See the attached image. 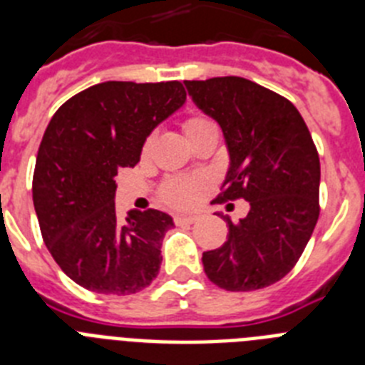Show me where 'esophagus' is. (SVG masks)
<instances>
[{
    "instance_id": "obj_1",
    "label": "esophagus",
    "mask_w": 365,
    "mask_h": 365,
    "mask_svg": "<svg viewBox=\"0 0 365 365\" xmlns=\"http://www.w3.org/2000/svg\"><path fill=\"white\" fill-rule=\"evenodd\" d=\"M197 215H192V214H177L175 217H173V221L177 222V225H182V222H186V225H192V222L197 221Z\"/></svg>"
}]
</instances>
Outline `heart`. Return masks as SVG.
<instances>
[{"instance_id": "b5f03b06", "label": "heart", "mask_w": 365, "mask_h": 365, "mask_svg": "<svg viewBox=\"0 0 365 365\" xmlns=\"http://www.w3.org/2000/svg\"><path fill=\"white\" fill-rule=\"evenodd\" d=\"M185 128V133L188 137V140L199 137L201 133L208 130H214L217 128L212 118L205 117V115H193L188 117L182 124ZM151 146V137L144 143V151L150 150ZM205 188V180L202 179H193V177H175V179H170L164 182L163 190H160V197L166 205L173 206V208H188L193 206L201 197V192Z\"/></svg>"}]
</instances>
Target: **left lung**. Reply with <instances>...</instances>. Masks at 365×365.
<instances>
[{
    "instance_id": "1",
    "label": "left lung",
    "mask_w": 365,
    "mask_h": 365,
    "mask_svg": "<svg viewBox=\"0 0 365 365\" xmlns=\"http://www.w3.org/2000/svg\"><path fill=\"white\" fill-rule=\"evenodd\" d=\"M185 83L227 140L230 168L215 201L250 202L245 219L225 215L228 237L202 252L205 272L225 291L265 289L294 269L320 215V157L311 131L291 100L252 80Z\"/></svg>"
}]
</instances>
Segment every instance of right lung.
Returning <instances> with one entry per match:
<instances>
[{"label": "right lung", "instance_id": "1", "mask_svg": "<svg viewBox=\"0 0 365 365\" xmlns=\"http://www.w3.org/2000/svg\"><path fill=\"white\" fill-rule=\"evenodd\" d=\"M182 83L104 82L71 96L38 150L32 201L60 269L87 291L135 294L157 278L173 219L159 210L115 212V177L140 159L157 124L185 104Z\"/></svg>", "mask_w": 365, "mask_h": 365}]
</instances>
